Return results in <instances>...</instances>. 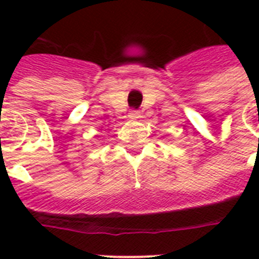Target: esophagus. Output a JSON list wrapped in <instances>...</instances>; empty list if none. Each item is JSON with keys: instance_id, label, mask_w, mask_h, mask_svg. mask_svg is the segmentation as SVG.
Returning <instances> with one entry per match:
<instances>
[{"instance_id": "34e87169", "label": "esophagus", "mask_w": 259, "mask_h": 259, "mask_svg": "<svg viewBox=\"0 0 259 259\" xmlns=\"http://www.w3.org/2000/svg\"><path fill=\"white\" fill-rule=\"evenodd\" d=\"M129 117L130 118H138L140 117V111H137V110H132L129 113Z\"/></svg>"}]
</instances>
